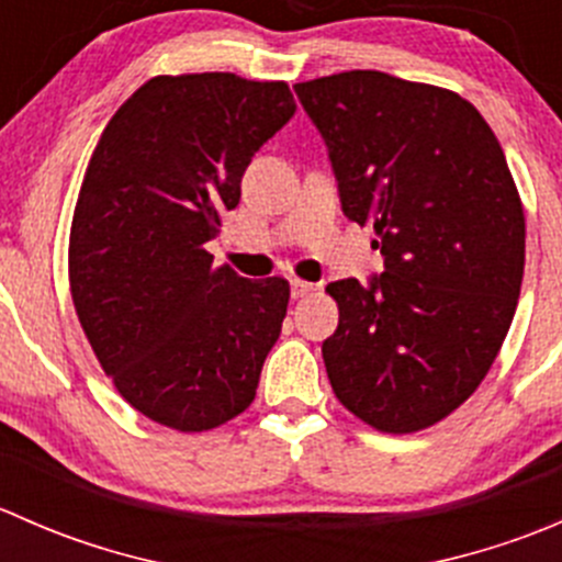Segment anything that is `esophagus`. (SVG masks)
I'll return each mask as SVG.
<instances>
[{
  "label": "esophagus",
  "instance_id": "1",
  "mask_svg": "<svg viewBox=\"0 0 562 562\" xmlns=\"http://www.w3.org/2000/svg\"><path fill=\"white\" fill-rule=\"evenodd\" d=\"M315 291H317V285H313V282H307V280H291V293H293V299L313 296Z\"/></svg>",
  "mask_w": 562,
  "mask_h": 562
}]
</instances>
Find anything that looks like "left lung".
<instances>
[{
	"instance_id": "8db88e82",
	"label": "left lung",
	"mask_w": 562,
	"mask_h": 562,
	"mask_svg": "<svg viewBox=\"0 0 562 562\" xmlns=\"http://www.w3.org/2000/svg\"><path fill=\"white\" fill-rule=\"evenodd\" d=\"M326 140L345 217L370 225L383 274L328 282L323 342L337 400L391 435L454 413L490 372L517 310L525 212L506 155L449 89L350 70L296 83Z\"/></svg>"
}]
</instances>
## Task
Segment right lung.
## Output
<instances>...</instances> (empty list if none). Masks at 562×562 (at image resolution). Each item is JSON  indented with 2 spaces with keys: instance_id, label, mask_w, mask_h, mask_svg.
<instances>
[{
  "instance_id": "right-lung-1",
  "label": "right lung",
  "mask_w": 562,
  "mask_h": 562,
  "mask_svg": "<svg viewBox=\"0 0 562 562\" xmlns=\"http://www.w3.org/2000/svg\"><path fill=\"white\" fill-rule=\"evenodd\" d=\"M296 111L285 81L157 76L92 151L70 228V293L113 386L138 413L206 432L245 413L291 285L214 266L255 151Z\"/></svg>"
}]
</instances>
